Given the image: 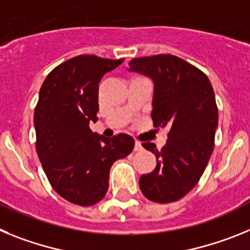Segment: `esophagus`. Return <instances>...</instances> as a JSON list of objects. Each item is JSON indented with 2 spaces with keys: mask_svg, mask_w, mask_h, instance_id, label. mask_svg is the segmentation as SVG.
<instances>
[{
  "mask_svg": "<svg viewBox=\"0 0 250 250\" xmlns=\"http://www.w3.org/2000/svg\"><path fill=\"white\" fill-rule=\"evenodd\" d=\"M141 149H143V145H141V143H139V141H135V145H134V150H135V151H140Z\"/></svg>",
  "mask_w": 250,
  "mask_h": 250,
  "instance_id": "obj_1",
  "label": "esophagus"
}]
</instances>
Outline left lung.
<instances>
[{"mask_svg": "<svg viewBox=\"0 0 250 250\" xmlns=\"http://www.w3.org/2000/svg\"><path fill=\"white\" fill-rule=\"evenodd\" d=\"M129 66L130 72L152 81L154 125L170 127L161 150L143 143L156 156V167L140 176V190L151 202H176L198 184L213 152L218 127L214 90L204 72L173 55L139 57Z\"/></svg>", "mask_w": 250, "mask_h": 250, "instance_id": "left-lung-1", "label": "left lung"}]
</instances>
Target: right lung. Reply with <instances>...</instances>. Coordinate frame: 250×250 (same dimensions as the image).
I'll return each mask as SVG.
<instances>
[{
	"label": "right lung",
	"mask_w": 250,
	"mask_h": 250,
	"mask_svg": "<svg viewBox=\"0 0 250 250\" xmlns=\"http://www.w3.org/2000/svg\"><path fill=\"white\" fill-rule=\"evenodd\" d=\"M123 62L76 56L55 67L40 90L34 116L37 155L55 191L81 207L106 195L111 165L135 144L126 134L110 139L90 129V121H98L99 83Z\"/></svg>",
	"instance_id": "1"
}]
</instances>
